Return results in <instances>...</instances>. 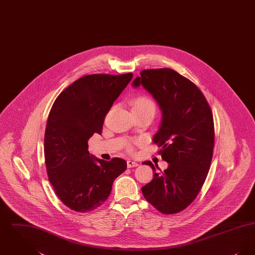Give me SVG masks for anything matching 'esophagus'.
Segmentation results:
<instances>
[{
    "label": "esophagus",
    "mask_w": 255,
    "mask_h": 255,
    "mask_svg": "<svg viewBox=\"0 0 255 255\" xmlns=\"http://www.w3.org/2000/svg\"><path fill=\"white\" fill-rule=\"evenodd\" d=\"M136 166H138V163H137V162L133 161V160H127V167H128V168L136 167Z\"/></svg>",
    "instance_id": "obj_1"
}]
</instances>
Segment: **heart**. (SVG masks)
I'll use <instances>...</instances> for the list:
<instances>
[{
	"mask_svg": "<svg viewBox=\"0 0 255 255\" xmlns=\"http://www.w3.org/2000/svg\"><path fill=\"white\" fill-rule=\"evenodd\" d=\"M132 110L133 112H151L155 115L156 113V105L154 101L149 97L141 96L135 97L132 101ZM129 152H132L133 149L129 145L127 147Z\"/></svg>",
	"mask_w": 255,
	"mask_h": 255,
	"instance_id": "heart-1",
	"label": "heart"
}]
</instances>
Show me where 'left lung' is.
I'll return each mask as SVG.
<instances>
[{
	"label": "left lung",
	"instance_id": "obj_1",
	"mask_svg": "<svg viewBox=\"0 0 255 255\" xmlns=\"http://www.w3.org/2000/svg\"><path fill=\"white\" fill-rule=\"evenodd\" d=\"M132 86H142L158 102L162 118L153 141L169 163L167 169L158 172V165L144 162L152 167L154 177L141 187L142 194L160 213H178L194 201L210 168L212 112L200 89L171 69L143 70Z\"/></svg>",
	"mask_w": 255,
	"mask_h": 255
}]
</instances>
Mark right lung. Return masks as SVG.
I'll return each mask as SVG.
<instances>
[{
	"instance_id": "obj_1",
	"label": "right lung",
	"mask_w": 255,
	"mask_h": 255,
	"mask_svg": "<svg viewBox=\"0 0 255 255\" xmlns=\"http://www.w3.org/2000/svg\"><path fill=\"white\" fill-rule=\"evenodd\" d=\"M133 73L90 74L65 89L55 99L45 132V162L49 181L61 202L76 212H89L109 197L126 160L93 157L88 140L101 133L114 101Z\"/></svg>"
}]
</instances>
